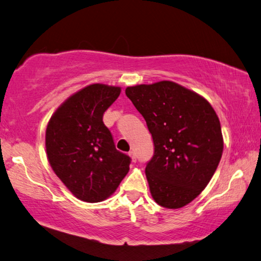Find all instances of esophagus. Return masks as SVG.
I'll return each mask as SVG.
<instances>
[{"label":"esophagus","instance_id":"34e87169","mask_svg":"<svg viewBox=\"0 0 261 261\" xmlns=\"http://www.w3.org/2000/svg\"><path fill=\"white\" fill-rule=\"evenodd\" d=\"M129 156L131 158V160H132V162H136V160H137V158H136V153H135L134 151H131V152H129Z\"/></svg>","mask_w":261,"mask_h":261}]
</instances>
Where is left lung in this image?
I'll list each match as a JSON object with an SVG mask.
<instances>
[{"label":"left lung","instance_id":"8db88e82","mask_svg":"<svg viewBox=\"0 0 261 261\" xmlns=\"http://www.w3.org/2000/svg\"><path fill=\"white\" fill-rule=\"evenodd\" d=\"M146 121L154 155L147 163L149 191L166 208H180L201 193L223 152L218 115L204 96L170 81L126 87Z\"/></svg>","mask_w":261,"mask_h":261}]
</instances>
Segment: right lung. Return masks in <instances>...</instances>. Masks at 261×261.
<instances>
[{
    "label": "right lung",
    "instance_id": "1",
    "mask_svg": "<svg viewBox=\"0 0 261 261\" xmlns=\"http://www.w3.org/2000/svg\"><path fill=\"white\" fill-rule=\"evenodd\" d=\"M121 87L91 84L70 95L51 115L46 152L51 169L74 197L86 202L109 198L130 169V158L115 148L103 113Z\"/></svg>",
    "mask_w": 261,
    "mask_h": 261
}]
</instances>
